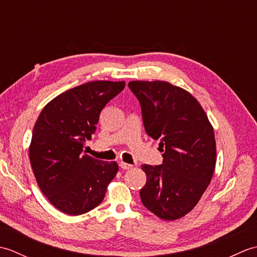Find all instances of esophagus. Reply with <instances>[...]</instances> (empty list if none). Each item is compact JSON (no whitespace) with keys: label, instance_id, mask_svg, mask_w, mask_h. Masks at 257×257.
Returning <instances> with one entry per match:
<instances>
[{"label":"esophagus","instance_id":"34e87169","mask_svg":"<svg viewBox=\"0 0 257 257\" xmlns=\"http://www.w3.org/2000/svg\"><path fill=\"white\" fill-rule=\"evenodd\" d=\"M119 166L121 169H123V170H128V169H132L133 166L129 165V163H125V162H120Z\"/></svg>","mask_w":257,"mask_h":257}]
</instances>
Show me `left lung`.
Instances as JSON below:
<instances>
[{
	"label": "left lung",
	"mask_w": 257,
	"mask_h": 257,
	"mask_svg": "<svg viewBox=\"0 0 257 257\" xmlns=\"http://www.w3.org/2000/svg\"><path fill=\"white\" fill-rule=\"evenodd\" d=\"M146 133L159 140L163 165H143V204L162 220L181 219L198 204L216 163L214 130L200 102L168 81L133 80Z\"/></svg>",
	"instance_id": "1"
}]
</instances>
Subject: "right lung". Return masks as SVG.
I'll use <instances>...</instances> for the list:
<instances>
[{"instance_id": "1", "label": "right lung", "mask_w": 257, "mask_h": 257, "mask_svg": "<svg viewBox=\"0 0 257 257\" xmlns=\"http://www.w3.org/2000/svg\"><path fill=\"white\" fill-rule=\"evenodd\" d=\"M125 86L96 80L62 92L43 108L33 129L30 161L37 185L63 213L80 215L99 205L118 172L117 162L83 154L100 111Z\"/></svg>"}]
</instances>
